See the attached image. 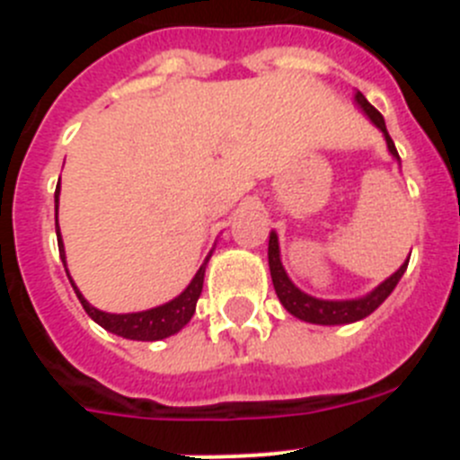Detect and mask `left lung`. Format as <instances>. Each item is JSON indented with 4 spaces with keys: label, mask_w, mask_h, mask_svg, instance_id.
I'll list each match as a JSON object with an SVG mask.
<instances>
[{
    "label": "left lung",
    "mask_w": 460,
    "mask_h": 460,
    "mask_svg": "<svg viewBox=\"0 0 460 460\" xmlns=\"http://www.w3.org/2000/svg\"><path fill=\"white\" fill-rule=\"evenodd\" d=\"M355 101L364 112H367L368 119L385 133V140H387V149L394 158L398 161V152L394 147V140L389 137L387 126H385V117L373 108L371 103L367 101V96L361 92L355 93ZM270 271H271V283H274V290L279 295L280 304L288 308V313H292L295 318L304 320V323H313V324H350L357 323V320L367 318L380 306L385 299L394 292L396 283L401 280L403 271L408 270L410 258L405 260L403 265L398 267L387 280H382L380 286L376 288L373 292H368L367 296H359V299H318V296H311L306 292H302L299 288L288 279L286 270H283V262H280V251H279V237L276 233L270 234Z\"/></svg>",
    "instance_id": "left-lung-1"
}]
</instances>
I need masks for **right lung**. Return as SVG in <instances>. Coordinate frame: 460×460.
Segmentation results:
<instances>
[{"mask_svg":"<svg viewBox=\"0 0 460 460\" xmlns=\"http://www.w3.org/2000/svg\"><path fill=\"white\" fill-rule=\"evenodd\" d=\"M57 207H59V184H57L55 190V227H57V243H59V255H62V262L66 267V255H64V242L62 234H59V223H57ZM209 260V255H207ZM207 260L202 262V267L198 270V274L193 276V280L189 283L184 292L180 296H174L172 302L164 304V306L149 308V311H140V313H105L99 311V308H93L92 304L87 302L83 296V292L75 288V283L71 280L73 290L78 295L80 304L87 311L89 318L93 323H99L101 327L112 332V334L121 336V339H131V341H161L168 339V336L177 334L190 318H193L195 313V304H198V296L202 292V283H205V267ZM68 274V271H66Z\"/></svg>","mask_w":460,"mask_h":460,"instance_id":"right-lung-1","label":"right lung"}]
</instances>
